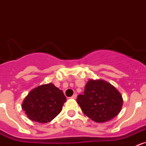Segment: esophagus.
Instances as JSON below:
<instances>
[{"mask_svg":"<svg viewBox=\"0 0 146 146\" xmlns=\"http://www.w3.org/2000/svg\"><path fill=\"white\" fill-rule=\"evenodd\" d=\"M77 94H74V95H73V96H72V97H71V98H72V99H75L76 98H77Z\"/></svg>","mask_w":146,"mask_h":146,"instance_id":"esophagus-1","label":"esophagus"}]
</instances>
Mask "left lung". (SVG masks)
Instances as JSON below:
<instances>
[{"label":"left lung","mask_w":146,"mask_h":146,"mask_svg":"<svg viewBox=\"0 0 146 146\" xmlns=\"http://www.w3.org/2000/svg\"><path fill=\"white\" fill-rule=\"evenodd\" d=\"M77 102L86 115L97 123L113 119L121 111L123 99L119 91L103 80H90Z\"/></svg>","instance_id":"obj_1"}]
</instances>
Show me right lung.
Returning <instances> with one entry per match:
<instances>
[{
  "label": "right lung",
  "mask_w": 146,
  "mask_h": 146,
  "mask_svg": "<svg viewBox=\"0 0 146 146\" xmlns=\"http://www.w3.org/2000/svg\"><path fill=\"white\" fill-rule=\"evenodd\" d=\"M66 101L63 91L49 83L33 89L24 99L22 108L29 119L44 123L57 116Z\"/></svg>",
  "instance_id": "right-lung-1"
}]
</instances>
